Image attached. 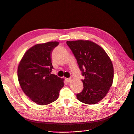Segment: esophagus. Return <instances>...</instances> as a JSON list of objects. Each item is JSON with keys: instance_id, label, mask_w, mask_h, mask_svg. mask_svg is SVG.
I'll use <instances>...</instances> for the list:
<instances>
[{"instance_id": "1", "label": "esophagus", "mask_w": 134, "mask_h": 134, "mask_svg": "<svg viewBox=\"0 0 134 134\" xmlns=\"http://www.w3.org/2000/svg\"><path fill=\"white\" fill-rule=\"evenodd\" d=\"M66 81L67 83H69L71 81V78H66Z\"/></svg>"}]
</instances>
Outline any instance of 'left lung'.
Wrapping results in <instances>:
<instances>
[{
	"instance_id": "1",
	"label": "left lung",
	"mask_w": 134,
	"mask_h": 134,
	"mask_svg": "<svg viewBox=\"0 0 134 134\" xmlns=\"http://www.w3.org/2000/svg\"><path fill=\"white\" fill-rule=\"evenodd\" d=\"M77 61L84 79V88L77 94V99L88 104H95L104 97L112 86L114 77L112 62L100 46L90 40L66 42Z\"/></svg>"
}]
</instances>
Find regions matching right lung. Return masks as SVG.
<instances>
[{
	"mask_svg": "<svg viewBox=\"0 0 134 134\" xmlns=\"http://www.w3.org/2000/svg\"><path fill=\"white\" fill-rule=\"evenodd\" d=\"M58 42L38 44L29 49L20 61L17 77L21 88L30 99L39 105L56 101L64 86V79L51 74V53Z\"/></svg>",
	"mask_w": 134,
	"mask_h": 134,
	"instance_id": "right-lung-1",
	"label": "right lung"
}]
</instances>
